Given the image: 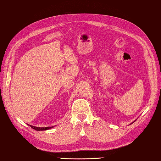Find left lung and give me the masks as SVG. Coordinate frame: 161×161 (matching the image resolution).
Returning <instances> with one entry per match:
<instances>
[{
    "label": "left lung",
    "instance_id": "obj_1",
    "mask_svg": "<svg viewBox=\"0 0 161 161\" xmlns=\"http://www.w3.org/2000/svg\"><path fill=\"white\" fill-rule=\"evenodd\" d=\"M134 122H135V121H134Z\"/></svg>",
    "mask_w": 161,
    "mask_h": 161
}]
</instances>
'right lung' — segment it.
Returning a JSON list of instances; mask_svg holds the SVG:
<instances>
[{
	"instance_id": "obj_1",
	"label": "right lung",
	"mask_w": 161,
	"mask_h": 161,
	"mask_svg": "<svg viewBox=\"0 0 161 161\" xmlns=\"http://www.w3.org/2000/svg\"><path fill=\"white\" fill-rule=\"evenodd\" d=\"M29 125V124H28ZM30 126L32 129H35V130H48V129H51V128H53V127H36V126H32V125H29Z\"/></svg>"
}]
</instances>
